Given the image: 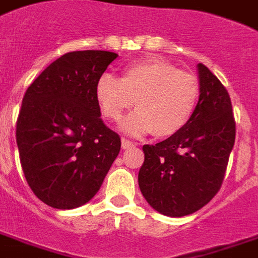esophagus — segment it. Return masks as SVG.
Masks as SVG:
<instances>
[{"label":"esophagus","mask_w":258,"mask_h":258,"mask_svg":"<svg viewBox=\"0 0 258 258\" xmlns=\"http://www.w3.org/2000/svg\"><path fill=\"white\" fill-rule=\"evenodd\" d=\"M133 146H135L134 142H131V141H128V139H121V148L123 149H130L133 148Z\"/></svg>","instance_id":"1"}]
</instances>
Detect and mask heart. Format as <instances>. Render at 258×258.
<instances>
[{
    "label": "heart",
    "instance_id": "b5f03b06",
    "mask_svg": "<svg viewBox=\"0 0 258 258\" xmlns=\"http://www.w3.org/2000/svg\"><path fill=\"white\" fill-rule=\"evenodd\" d=\"M198 95L196 76L158 57L131 62L120 79L102 74L95 83V97L108 119L117 121L134 104L138 108L120 125L128 135L154 131L160 138L172 137L191 119Z\"/></svg>",
    "mask_w": 258,
    "mask_h": 258
}]
</instances>
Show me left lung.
Wrapping results in <instances>:
<instances>
[{"label": "left lung", "mask_w": 258, "mask_h": 258, "mask_svg": "<svg viewBox=\"0 0 258 258\" xmlns=\"http://www.w3.org/2000/svg\"><path fill=\"white\" fill-rule=\"evenodd\" d=\"M200 98L179 133L145 145L138 173L141 192L154 211L171 217L191 215L219 191L235 142L230 95L204 64H198Z\"/></svg>", "instance_id": "8db88e82"}]
</instances>
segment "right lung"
<instances>
[{"mask_svg": "<svg viewBox=\"0 0 258 258\" xmlns=\"http://www.w3.org/2000/svg\"><path fill=\"white\" fill-rule=\"evenodd\" d=\"M113 51L82 50L53 61L23 98L16 142L28 186L42 202L74 209L100 190L120 137L101 119L95 83Z\"/></svg>", "mask_w": 258, "mask_h": 258, "instance_id": "add662e5", "label": "right lung"}]
</instances>
